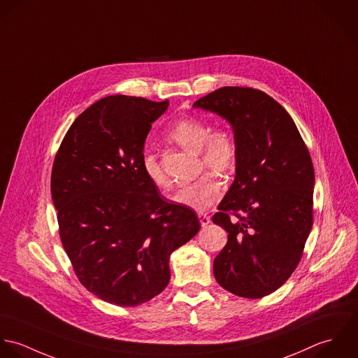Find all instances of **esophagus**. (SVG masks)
<instances>
[{
	"label": "esophagus",
	"mask_w": 358,
	"mask_h": 358,
	"mask_svg": "<svg viewBox=\"0 0 358 358\" xmlns=\"http://www.w3.org/2000/svg\"><path fill=\"white\" fill-rule=\"evenodd\" d=\"M198 217H199V221H201V225H202V227H206L208 224H210V217H209V215L199 213Z\"/></svg>",
	"instance_id": "1"
}]
</instances>
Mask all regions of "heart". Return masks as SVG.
Wrapping results in <instances>:
<instances>
[{
	"label": "heart",
	"instance_id": "obj_1",
	"mask_svg": "<svg viewBox=\"0 0 358 358\" xmlns=\"http://www.w3.org/2000/svg\"><path fill=\"white\" fill-rule=\"evenodd\" d=\"M169 140L199 153L202 169L206 167L218 176L229 173L238 159V143L231 130L217 127L199 119H182L167 133ZM141 166L146 178L160 189H170L171 180L164 173L156 155L145 150ZM221 195V184L213 174L206 173L192 184L182 188L174 198L176 202L198 212L209 210Z\"/></svg>",
	"mask_w": 358,
	"mask_h": 358
}]
</instances>
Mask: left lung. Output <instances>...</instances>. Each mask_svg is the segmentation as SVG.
<instances>
[{"mask_svg":"<svg viewBox=\"0 0 358 358\" xmlns=\"http://www.w3.org/2000/svg\"><path fill=\"white\" fill-rule=\"evenodd\" d=\"M194 108L229 122L238 143L235 180L213 215L228 232L215 280L236 296L260 299L296 270L313 227L308 149L289 113L260 90L222 87Z\"/></svg>","mask_w":358,"mask_h":358,"instance_id":"obj_1","label":"left lung"}]
</instances>
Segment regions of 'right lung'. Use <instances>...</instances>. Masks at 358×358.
I'll return each instance as SVG.
<instances>
[{
	"label": "right lung",
	"mask_w": 358,
	"mask_h": 358,
	"mask_svg": "<svg viewBox=\"0 0 358 358\" xmlns=\"http://www.w3.org/2000/svg\"><path fill=\"white\" fill-rule=\"evenodd\" d=\"M169 101L110 95L87 108L57 152L51 194L59 236L74 274L110 304L134 307L170 281V255L201 222L164 201L141 157L152 123Z\"/></svg>",
	"instance_id": "1"
}]
</instances>
